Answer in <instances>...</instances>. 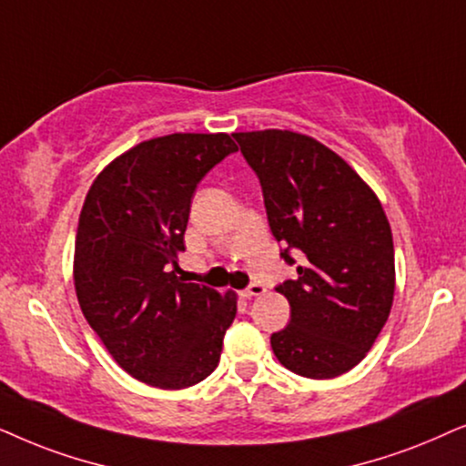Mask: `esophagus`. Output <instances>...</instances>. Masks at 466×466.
<instances>
[{
    "label": "esophagus",
    "mask_w": 466,
    "mask_h": 466,
    "mask_svg": "<svg viewBox=\"0 0 466 466\" xmlns=\"http://www.w3.org/2000/svg\"><path fill=\"white\" fill-rule=\"evenodd\" d=\"M264 291H266L264 285L256 281V283H251L249 288H245L243 291H240V294H243V298H253V296H259V294H264Z\"/></svg>",
    "instance_id": "34e87169"
}]
</instances>
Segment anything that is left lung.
<instances>
[{"label": "left lung", "mask_w": 466, "mask_h": 466, "mask_svg": "<svg viewBox=\"0 0 466 466\" xmlns=\"http://www.w3.org/2000/svg\"><path fill=\"white\" fill-rule=\"evenodd\" d=\"M262 185L268 226L298 277L277 285L291 319L270 337L291 373L332 380L362 362L394 300V243L373 189L337 153L289 129L232 134Z\"/></svg>", "instance_id": "1"}]
</instances>
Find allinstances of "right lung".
I'll list each match as a JSON object with an SVG mask.
<instances>
[{
    "label": "right lung",
    "mask_w": 466,
    "mask_h": 466,
    "mask_svg": "<svg viewBox=\"0 0 466 466\" xmlns=\"http://www.w3.org/2000/svg\"><path fill=\"white\" fill-rule=\"evenodd\" d=\"M228 134L145 140L99 172L80 210L74 285L85 319L119 367L148 386L181 390L219 364L237 296L183 283L191 198L223 157Z\"/></svg>",
    "instance_id": "right-lung-1"
}]
</instances>
